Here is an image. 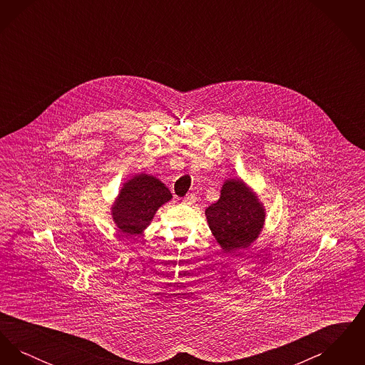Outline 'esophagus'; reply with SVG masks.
Returning a JSON list of instances; mask_svg holds the SVG:
<instances>
[{
  "instance_id": "34e87169",
  "label": "esophagus",
  "mask_w": 365,
  "mask_h": 365,
  "mask_svg": "<svg viewBox=\"0 0 365 365\" xmlns=\"http://www.w3.org/2000/svg\"><path fill=\"white\" fill-rule=\"evenodd\" d=\"M182 201H183V204H187V205L194 204V202H195V195H194L192 192H190V194H187Z\"/></svg>"
}]
</instances>
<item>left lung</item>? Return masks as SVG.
Returning <instances> with one entry per match:
<instances>
[{
	"label": "left lung",
	"mask_w": 365,
	"mask_h": 365,
	"mask_svg": "<svg viewBox=\"0 0 365 365\" xmlns=\"http://www.w3.org/2000/svg\"><path fill=\"white\" fill-rule=\"evenodd\" d=\"M209 228L227 253L255 242L264 226L265 209L241 179L225 182L220 198L205 210Z\"/></svg>",
	"instance_id": "8db88e82"
}]
</instances>
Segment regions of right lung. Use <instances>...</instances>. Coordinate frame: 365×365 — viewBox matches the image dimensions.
<instances>
[{"label": "right lung", "instance_id": "1", "mask_svg": "<svg viewBox=\"0 0 365 365\" xmlns=\"http://www.w3.org/2000/svg\"><path fill=\"white\" fill-rule=\"evenodd\" d=\"M171 198V191L155 176L135 175L123 185L112 205L113 222L125 235L142 234L150 225L157 209Z\"/></svg>", "mask_w": 365, "mask_h": 365}]
</instances>
